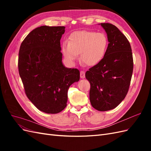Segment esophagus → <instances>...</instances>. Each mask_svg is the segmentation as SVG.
<instances>
[{
	"mask_svg": "<svg viewBox=\"0 0 151 151\" xmlns=\"http://www.w3.org/2000/svg\"><path fill=\"white\" fill-rule=\"evenodd\" d=\"M80 76H81V78L82 79L85 78V72L81 70L80 72Z\"/></svg>",
	"mask_w": 151,
	"mask_h": 151,
	"instance_id": "obj_1",
	"label": "esophagus"
}]
</instances>
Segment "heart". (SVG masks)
Returning a JSON list of instances; mask_svg holds the SVG:
<instances>
[{
	"label": "heart",
	"instance_id": "heart-1",
	"mask_svg": "<svg viewBox=\"0 0 151 151\" xmlns=\"http://www.w3.org/2000/svg\"><path fill=\"white\" fill-rule=\"evenodd\" d=\"M108 39L104 33L79 31L72 33L62 44V53L66 61L74 63L80 54V61L94 66L101 61L107 51Z\"/></svg>",
	"mask_w": 151,
	"mask_h": 151
}]
</instances>
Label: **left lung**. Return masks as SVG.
I'll return each mask as SVG.
<instances>
[{
    "label": "left lung",
    "instance_id": "obj_1",
    "mask_svg": "<svg viewBox=\"0 0 151 151\" xmlns=\"http://www.w3.org/2000/svg\"><path fill=\"white\" fill-rule=\"evenodd\" d=\"M107 34L108 47L98 64L86 72L91 85L89 99L92 106L100 111L114 109L129 91L134 61L130 44L115 26L101 23Z\"/></svg>",
    "mask_w": 151,
    "mask_h": 151
}]
</instances>
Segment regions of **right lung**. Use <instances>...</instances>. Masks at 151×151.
I'll return each instance as SVG.
<instances>
[{
	"label": "right lung",
	"instance_id": "obj_1",
	"mask_svg": "<svg viewBox=\"0 0 151 151\" xmlns=\"http://www.w3.org/2000/svg\"><path fill=\"white\" fill-rule=\"evenodd\" d=\"M64 26H42L22 42L18 69L27 97L39 110L48 114L67 106L69 87L80 79L79 70L63 66L60 39Z\"/></svg>",
	"mask_w": 151,
	"mask_h": 151
}]
</instances>
